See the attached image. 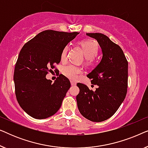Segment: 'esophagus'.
Masks as SVG:
<instances>
[{
    "label": "esophagus",
    "mask_w": 148,
    "mask_h": 148,
    "mask_svg": "<svg viewBox=\"0 0 148 148\" xmlns=\"http://www.w3.org/2000/svg\"><path fill=\"white\" fill-rule=\"evenodd\" d=\"M71 84L72 86H76V83L74 82H73V81H71Z\"/></svg>",
    "instance_id": "obj_1"
}]
</instances>
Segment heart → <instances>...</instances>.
<instances>
[{
    "label": "heart",
    "instance_id": "b5f03b06",
    "mask_svg": "<svg viewBox=\"0 0 148 148\" xmlns=\"http://www.w3.org/2000/svg\"><path fill=\"white\" fill-rule=\"evenodd\" d=\"M79 44L82 48L87 62H92L94 56H96L98 52V45L97 42L92 40H86L80 41ZM68 51L69 46H64L60 54L62 60L66 59ZM62 73L70 79L75 80L83 73V69L79 66L71 64L62 68Z\"/></svg>",
    "mask_w": 148,
    "mask_h": 148
}]
</instances>
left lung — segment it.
Returning <instances> with one entry per match:
<instances>
[{"label": "left lung", "instance_id": "1", "mask_svg": "<svg viewBox=\"0 0 148 148\" xmlns=\"http://www.w3.org/2000/svg\"><path fill=\"white\" fill-rule=\"evenodd\" d=\"M87 36L98 41L102 58L88 77L96 85L90 90L86 85L78 83L79 93L76 97L79 110L83 116L93 122H102L110 118L124 101L128 84V62L119 45L100 33Z\"/></svg>", "mask_w": 148, "mask_h": 148}]
</instances>
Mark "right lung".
<instances>
[{
	"label": "right lung",
	"mask_w": 148,
	"mask_h": 148,
	"mask_svg": "<svg viewBox=\"0 0 148 148\" xmlns=\"http://www.w3.org/2000/svg\"><path fill=\"white\" fill-rule=\"evenodd\" d=\"M79 34L45 30L21 48L14 71L15 95L21 108L33 118H48L61 106L69 80L60 74L52 84L46 75L60 62L63 48Z\"/></svg>",
	"instance_id": "1"
}]
</instances>
